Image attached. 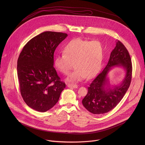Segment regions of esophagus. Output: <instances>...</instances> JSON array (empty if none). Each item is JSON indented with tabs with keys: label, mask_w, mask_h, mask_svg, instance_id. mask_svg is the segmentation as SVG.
<instances>
[{
	"label": "esophagus",
	"mask_w": 145,
	"mask_h": 145,
	"mask_svg": "<svg viewBox=\"0 0 145 145\" xmlns=\"http://www.w3.org/2000/svg\"><path fill=\"white\" fill-rule=\"evenodd\" d=\"M68 87L69 88H77L78 86L77 84H68Z\"/></svg>",
	"instance_id": "34e87169"
}]
</instances>
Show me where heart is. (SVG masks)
I'll use <instances>...</instances> for the list:
<instances>
[{
    "instance_id": "obj_1",
    "label": "heart",
    "mask_w": 145,
    "mask_h": 145,
    "mask_svg": "<svg viewBox=\"0 0 145 145\" xmlns=\"http://www.w3.org/2000/svg\"><path fill=\"white\" fill-rule=\"evenodd\" d=\"M63 54L54 59L56 68L64 74L69 73L74 63L76 69L68 78L69 81H78L94 76L102 63L104 48L98 40L89 41L76 38L64 46Z\"/></svg>"
}]
</instances>
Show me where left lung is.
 Listing matches in <instances>:
<instances>
[{
    "label": "left lung",
    "mask_w": 145,
    "mask_h": 145,
    "mask_svg": "<svg viewBox=\"0 0 145 145\" xmlns=\"http://www.w3.org/2000/svg\"><path fill=\"white\" fill-rule=\"evenodd\" d=\"M115 67H122L125 71V75L119 85L111 86L108 75ZM131 77L132 64L130 54L126 47L118 40L106 67L88 88V93L82 100V105L93 114H102L110 111L118 105L126 93Z\"/></svg>",
    "instance_id": "8db88e82"
}]
</instances>
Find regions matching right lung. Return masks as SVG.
I'll return each instance as SVG.
<instances>
[{"label":"right lung","instance_id":"right-lung-1","mask_svg":"<svg viewBox=\"0 0 145 145\" xmlns=\"http://www.w3.org/2000/svg\"><path fill=\"white\" fill-rule=\"evenodd\" d=\"M66 33L45 31L30 39L17 62L20 93L26 105L39 112H46L58 102L65 84L54 68V53L65 39Z\"/></svg>","mask_w":145,"mask_h":145}]
</instances>
